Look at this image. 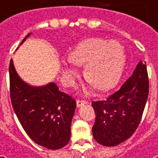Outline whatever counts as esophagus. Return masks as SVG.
I'll use <instances>...</instances> for the list:
<instances>
[{
	"instance_id": "1",
	"label": "esophagus",
	"mask_w": 158,
	"mask_h": 158,
	"mask_svg": "<svg viewBox=\"0 0 158 158\" xmlns=\"http://www.w3.org/2000/svg\"><path fill=\"white\" fill-rule=\"evenodd\" d=\"M87 104H88V101H86V100H79V99L77 100V106L78 107L82 106L87 105Z\"/></svg>"
}]
</instances>
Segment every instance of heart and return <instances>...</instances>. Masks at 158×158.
<instances>
[{
  "label": "heart",
  "instance_id": "1",
  "mask_svg": "<svg viewBox=\"0 0 158 158\" xmlns=\"http://www.w3.org/2000/svg\"><path fill=\"white\" fill-rule=\"evenodd\" d=\"M70 60L85 67V77L99 90L113 88L120 79L125 63V54L120 43L100 38L82 41L70 52ZM79 71L67 62L63 63L62 79L68 86H74Z\"/></svg>",
  "mask_w": 158,
  "mask_h": 158
}]
</instances>
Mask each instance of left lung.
I'll use <instances>...</instances> for the list:
<instances>
[{"label": "left lung", "instance_id": "left-lung-1", "mask_svg": "<svg viewBox=\"0 0 158 158\" xmlns=\"http://www.w3.org/2000/svg\"><path fill=\"white\" fill-rule=\"evenodd\" d=\"M145 63H138L132 75L115 93L106 100L92 102L96 114L92 132L99 144L106 147L117 146L137 130L149 90Z\"/></svg>", "mask_w": 158, "mask_h": 158}]
</instances>
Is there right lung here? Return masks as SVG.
<instances>
[{
	"instance_id": "1",
	"label": "right lung",
	"mask_w": 158,
	"mask_h": 158,
	"mask_svg": "<svg viewBox=\"0 0 158 158\" xmlns=\"http://www.w3.org/2000/svg\"><path fill=\"white\" fill-rule=\"evenodd\" d=\"M9 71L12 107L27 134L33 141L49 149L55 150L66 146L70 141L76 101L60 92L53 82L43 87L27 84L18 75L12 59Z\"/></svg>"
}]
</instances>
